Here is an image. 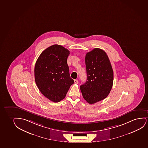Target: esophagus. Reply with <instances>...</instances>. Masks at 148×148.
Returning <instances> with one entry per match:
<instances>
[{"mask_svg": "<svg viewBox=\"0 0 148 148\" xmlns=\"http://www.w3.org/2000/svg\"><path fill=\"white\" fill-rule=\"evenodd\" d=\"M74 82H75V84H78V82H79L77 80V79H75V81H74Z\"/></svg>", "mask_w": 148, "mask_h": 148, "instance_id": "obj_1", "label": "esophagus"}]
</instances>
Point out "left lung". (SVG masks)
<instances>
[{"label":"left lung","mask_w":148,"mask_h":148,"mask_svg":"<svg viewBox=\"0 0 148 148\" xmlns=\"http://www.w3.org/2000/svg\"><path fill=\"white\" fill-rule=\"evenodd\" d=\"M87 81L80 86L83 97L90 104L107 97L112 88L114 73L105 51L95 48L86 56Z\"/></svg>","instance_id":"1"}]
</instances>
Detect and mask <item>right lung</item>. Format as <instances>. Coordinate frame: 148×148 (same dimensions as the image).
Segmentation results:
<instances>
[{
	"label": "right lung",
	"instance_id": "add662e5",
	"mask_svg": "<svg viewBox=\"0 0 148 148\" xmlns=\"http://www.w3.org/2000/svg\"><path fill=\"white\" fill-rule=\"evenodd\" d=\"M69 53L62 45H54L41 53L35 64L34 77L38 88L54 103L64 99L74 83L67 64Z\"/></svg>",
	"mask_w": 148,
	"mask_h": 148
}]
</instances>
